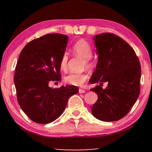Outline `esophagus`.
<instances>
[{
	"label": "esophagus",
	"instance_id": "obj_1",
	"mask_svg": "<svg viewBox=\"0 0 152 152\" xmlns=\"http://www.w3.org/2000/svg\"><path fill=\"white\" fill-rule=\"evenodd\" d=\"M85 92L86 91L83 89H80V88L79 89V93H85Z\"/></svg>",
	"mask_w": 152,
	"mask_h": 152
}]
</instances>
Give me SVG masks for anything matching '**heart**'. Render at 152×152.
<instances>
[{
	"mask_svg": "<svg viewBox=\"0 0 152 152\" xmlns=\"http://www.w3.org/2000/svg\"><path fill=\"white\" fill-rule=\"evenodd\" d=\"M72 51L76 55L84 59V66L86 68H91L92 63L90 61L92 56V50L91 45L84 39H80L74 43L72 46ZM68 56L66 53L62 54L60 59V66L62 70H66L68 64ZM88 74L85 73L74 74L70 73L68 75L64 77V82L66 84L73 86H82L88 79Z\"/></svg>",
	"mask_w": 152,
	"mask_h": 152,
	"instance_id": "heart-1",
	"label": "heart"
}]
</instances>
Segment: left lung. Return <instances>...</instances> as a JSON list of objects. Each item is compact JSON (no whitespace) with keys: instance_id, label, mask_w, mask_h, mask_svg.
Here are the masks:
<instances>
[{"instance_id":"8db88e82","label":"left lung","mask_w":152,"mask_h":152,"mask_svg":"<svg viewBox=\"0 0 152 152\" xmlns=\"http://www.w3.org/2000/svg\"><path fill=\"white\" fill-rule=\"evenodd\" d=\"M94 40L98 63L89 82L100 85L91 90L98 95L92 114L102 121H116L127 114L140 95V60L133 49L113 33L95 35ZM104 82L108 86L102 89Z\"/></svg>"}]
</instances>
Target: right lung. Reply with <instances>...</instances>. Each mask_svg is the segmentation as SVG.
<instances>
[{"mask_svg": "<svg viewBox=\"0 0 152 152\" xmlns=\"http://www.w3.org/2000/svg\"><path fill=\"white\" fill-rule=\"evenodd\" d=\"M68 37L66 35L46 34L27 43L20 52L15 68L14 82L17 101L31 120L48 124L62 114L76 86H49L50 81L61 80L60 61Z\"/></svg>", "mask_w": 152, "mask_h": 152, "instance_id": "add662e5", "label": "right lung"}]
</instances>
